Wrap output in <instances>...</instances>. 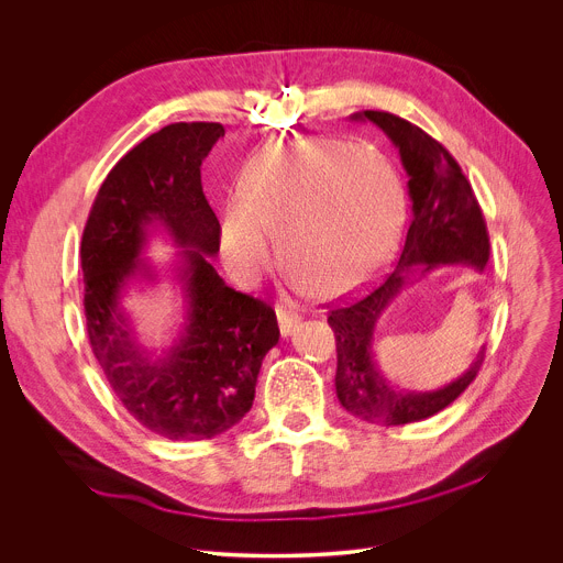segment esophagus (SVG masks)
<instances>
[{"instance_id": "obj_1", "label": "esophagus", "mask_w": 563, "mask_h": 563, "mask_svg": "<svg viewBox=\"0 0 563 563\" xmlns=\"http://www.w3.org/2000/svg\"><path fill=\"white\" fill-rule=\"evenodd\" d=\"M276 318H278V328H280V334H283V339H287V336H291V332L298 328V323H300V318H298V313H294V311H289V309H285V307H276Z\"/></svg>"}]
</instances>
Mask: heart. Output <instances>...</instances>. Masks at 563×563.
Returning <instances> with one entry per match:
<instances>
[{
    "label": "heart",
    "mask_w": 563,
    "mask_h": 563,
    "mask_svg": "<svg viewBox=\"0 0 563 563\" xmlns=\"http://www.w3.org/2000/svg\"><path fill=\"white\" fill-rule=\"evenodd\" d=\"M400 218L404 187L378 151L328 137L272 144L222 207L220 254L235 280L252 283L272 263V231L285 265L332 298L383 265Z\"/></svg>",
    "instance_id": "1"
}]
</instances>
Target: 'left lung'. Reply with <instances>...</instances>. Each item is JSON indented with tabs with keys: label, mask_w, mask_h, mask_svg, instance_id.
Listing matches in <instances>:
<instances>
[{
	"label": "left lung",
	"mask_w": 563,
	"mask_h": 563,
	"mask_svg": "<svg viewBox=\"0 0 563 563\" xmlns=\"http://www.w3.org/2000/svg\"><path fill=\"white\" fill-rule=\"evenodd\" d=\"M352 120L376 124L398 148L410 178L412 211L396 269L372 294L336 307L328 316L336 334V396L350 415L363 421L404 426L430 419L454 404L476 378L486 352L481 350L459 378L439 389H400L380 374L374 361L376 320L417 272L426 274L441 265H465L478 274L484 272L490 258V238L467 178L443 144L387 111H361Z\"/></svg>",
	"instance_id": "obj_1"
}]
</instances>
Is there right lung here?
I'll use <instances>...</instances> for the list:
<instances>
[{"label": "right lung", "instance_id": "add662e5", "mask_svg": "<svg viewBox=\"0 0 563 563\" xmlns=\"http://www.w3.org/2000/svg\"><path fill=\"white\" fill-rule=\"evenodd\" d=\"M222 135L218 122H178L133 146L102 183L79 250L93 354L129 415L172 441L211 439L243 419L280 336L274 309L227 287L209 261L220 222L200 167ZM153 230L181 247L175 275L188 305L179 339L159 357L136 341L121 305L133 279H156L141 258Z\"/></svg>", "mask_w": 563, "mask_h": 563}]
</instances>
